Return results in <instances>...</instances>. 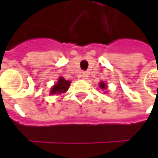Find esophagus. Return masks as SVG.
Masks as SVG:
<instances>
[{"mask_svg":"<svg viewBox=\"0 0 158 158\" xmlns=\"http://www.w3.org/2000/svg\"><path fill=\"white\" fill-rule=\"evenodd\" d=\"M81 77H82V79H87V78H88V74H87L86 72H83V73L81 74Z\"/></svg>","mask_w":158,"mask_h":158,"instance_id":"esophagus-1","label":"esophagus"}]
</instances>
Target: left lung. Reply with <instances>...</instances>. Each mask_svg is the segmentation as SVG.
Instances as JSON below:
<instances>
[{"mask_svg": "<svg viewBox=\"0 0 158 158\" xmlns=\"http://www.w3.org/2000/svg\"><path fill=\"white\" fill-rule=\"evenodd\" d=\"M100 87H101L102 89H105V88H106V85H105V83L101 82V83H100Z\"/></svg>", "mask_w": 158, "mask_h": 158, "instance_id": "left-lung-1", "label": "left lung"}]
</instances>
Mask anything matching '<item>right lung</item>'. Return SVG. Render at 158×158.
<instances>
[{"label": "right lung", "mask_w": 158, "mask_h": 158, "mask_svg": "<svg viewBox=\"0 0 158 158\" xmlns=\"http://www.w3.org/2000/svg\"><path fill=\"white\" fill-rule=\"evenodd\" d=\"M69 85H70V81L69 80H66L63 78H60L57 80L56 84L51 89V94L65 92V91L68 90Z\"/></svg>", "instance_id": "obj_1"}]
</instances>
